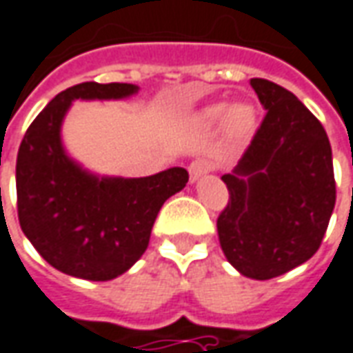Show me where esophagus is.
<instances>
[{
  "mask_svg": "<svg viewBox=\"0 0 353 353\" xmlns=\"http://www.w3.org/2000/svg\"><path fill=\"white\" fill-rule=\"evenodd\" d=\"M212 170V162L210 160H204V159H199L191 162V166H189V176H191V183L194 181H199L204 174H208Z\"/></svg>",
  "mask_w": 353,
  "mask_h": 353,
  "instance_id": "1",
  "label": "esophagus"
}]
</instances>
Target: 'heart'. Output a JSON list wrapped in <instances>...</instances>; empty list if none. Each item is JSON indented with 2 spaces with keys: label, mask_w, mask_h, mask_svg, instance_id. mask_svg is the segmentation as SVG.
I'll use <instances>...</instances> for the list:
<instances>
[{
  "label": "heart",
  "mask_w": 353,
  "mask_h": 353,
  "mask_svg": "<svg viewBox=\"0 0 353 353\" xmlns=\"http://www.w3.org/2000/svg\"><path fill=\"white\" fill-rule=\"evenodd\" d=\"M225 120V132L231 139H245L250 135L256 124V110L246 103H239L233 107L225 108V105H212V107L204 108L199 117L204 128H214L219 122Z\"/></svg>",
  "instance_id": "heart-1"
}]
</instances>
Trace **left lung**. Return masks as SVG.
Listing matches in <instances>:
<instances>
[{"mask_svg": "<svg viewBox=\"0 0 353 353\" xmlns=\"http://www.w3.org/2000/svg\"><path fill=\"white\" fill-rule=\"evenodd\" d=\"M268 110L231 174L229 201L218 218L228 262L265 281L307 262L321 246L336 202L332 151L321 122L277 83L252 78Z\"/></svg>", "mask_w": 353, "mask_h": 353, "instance_id": "left-lung-1", "label": "left lung"}]
</instances>
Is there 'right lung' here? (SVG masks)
<instances>
[{
	"instance_id": "obj_1",
	"label": "right lung",
	"mask_w": 353,
	"mask_h": 353,
	"mask_svg": "<svg viewBox=\"0 0 353 353\" xmlns=\"http://www.w3.org/2000/svg\"><path fill=\"white\" fill-rule=\"evenodd\" d=\"M137 90L134 83L83 82L61 91L19 147L22 233L46 262L78 279L110 281L130 270L149 246L162 204L189 181L179 166L149 177H101L66 154L61 125L72 101L125 99Z\"/></svg>"
}]
</instances>
